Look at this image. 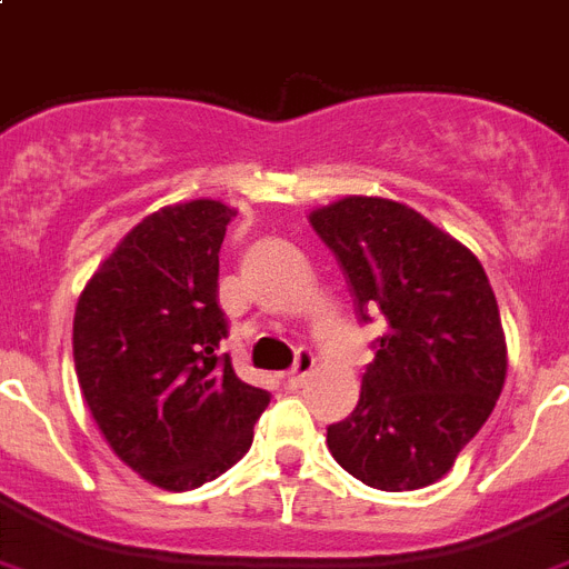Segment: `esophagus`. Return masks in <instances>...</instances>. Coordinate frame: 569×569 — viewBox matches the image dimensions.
I'll use <instances>...</instances> for the list:
<instances>
[{
    "mask_svg": "<svg viewBox=\"0 0 569 569\" xmlns=\"http://www.w3.org/2000/svg\"><path fill=\"white\" fill-rule=\"evenodd\" d=\"M312 373H315V358H312V352L303 350L298 356V361H295L292 370L286 373V385H289V388H303Z\"/></svg>",
    "mask_w": 569,
    "mask_h": 569,
    "instance_id": "esophagus-1",
    "label": "esophagus"
}]
</instances>
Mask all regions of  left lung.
I'll return each mask as SVG.
<instances>
[{
    "label": "left lung",
    "instance_id": "obj_1",
    "mask_svg": "<svg viewBox=\"0 0 569 569\" xmlns=\"http://www.w3.org/2000/svg\"><path fill=\"white\" fill-rule=\"evenodd\" d=\"M309 222L361 318L388 321L356 410L327 428L329 451L373 489L437 483L503 390L509 358L489 277L460 240L396 199L341 196Z\"/></svg>",
    "mask_w": 569,
    "mask_h": 569
}]
</instances>
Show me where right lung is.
Masks as SVG:
<instances>
[{
	"label": "right lung",
	"instance_id": "right-lung-1",
	"mask_svg": "<svg viewBox=\"0 0 569 569\" xmlns=\"http://www.w3.org/2000/svg\"><path fill=\"white\" fill-rule=\"evenodd\" d=\"M231 217L217 199L164 204L100 262L74 309V370L92 419L114 455L167 491L242 460L271 399L219 356V248Z\"/></svg>",
	"mask_w": 569,
	"mask_h": 569
}]
</instances>
